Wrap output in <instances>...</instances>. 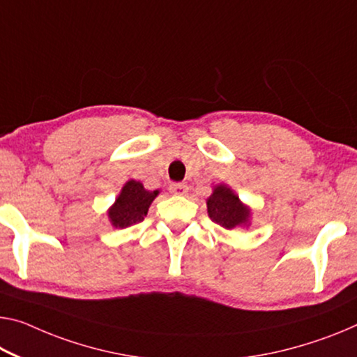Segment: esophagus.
Instances as JSON below:
<instances>
[{
    "mask_svg": "<svg viewBox=\"0 0 357 357\" xmlns=\"http://www.w3.org/2000/svg\"><path fill=\"white\" fill-rule=\"evenodd\" d=\"M169 190H171V193H174V195L183 196V195H186V191H188V186L183 183H172L171 186H169Z\"/></svg>",
    "mask_w": 357,
    "mask_h": 357,
    "instance_id": "34e87169",
    "label": "esophagus"
}]
</instances>
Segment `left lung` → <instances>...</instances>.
<instances>
[{
    "label": "left lung",
    "instance_id": "8db88e82",
    "mask_svg": "<svg viewBox=\"0 0 357 357\" xmlns=\"http://www.w3.org/2000/svg\"><path fill=\"white\" fill-rule=\"evenodd\" d=\"M207 213L212 222L227 229L245 227L250 222V209L227 185H217L207 197Z\"/></svg>",
    "mask_w": 357,
    "mask_h": 357
}]
</instances>
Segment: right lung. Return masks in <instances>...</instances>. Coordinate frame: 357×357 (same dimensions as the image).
Instances as JSON below:
<instances>
[{"label": "right lung", "instance_id": "1", "mask_svg": "<svg viewBox=\"0 0 357 357\" xmlns=\"http://www.w3.org/2000/svg\"><path fill=\"white\" fill-rule=\"evenodd\" d=\"M160 191H148L137 180H129L123 186L114 204L108 209V218L114 228H128L140 223L146 217L151 202Z\"/></svg>", "mask_w": 357, "mask_h": 357}]
</instances>
